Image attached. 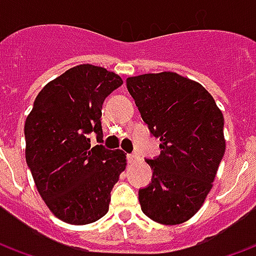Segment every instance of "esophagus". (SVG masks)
<instances>
[{"mask_svg":"<svg viewBox=\"0 0 256 256\" xmlns=\"http://www.w3.org/2000/svg\"><path fill=\"white\" fill-rule=\"evenodd\" d=\"M137 159H138V156L134 155V154H128V163H133V162H136V160H137Z\"/></svg>","mask_w":256,"mask_h":256,"instance_id":"1","label":"esophagus"}]
</instances>
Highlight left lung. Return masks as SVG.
Listing matches in <instances>:
<instances>
[{
  "label": "left lung",
  "mask_w": 256,
  "mask_h": 256,
  "mask_svg": "<svg viewBox=\"0 0 256 256\" xmlns=\"http://www.w3.org/2000/svg\"><path fill=\"white\" fill-rule=\"evenodd\" d=\"M128 93L160 155L146 159L152 182L138 190L141 210L162 225L190 220L212 188L225 154L224 115L207 90L176 72L126 79Z\"/></svg>",
  "instance_id": "left-lung-1"
}]
</instances>
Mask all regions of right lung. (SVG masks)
<instances>
[{
    "mask_svg": "<svg viewBox=\"0 0 256 256\" xmlns=\"http://www.w3.org/2000/svg\"><path fill=\"white\" fill-rule=\"evenodd\" d=\"M123 84L106 68L80 64L45 84L24 123L26 162L54 216L71 225L108 212L111 190L126 168V154L90 146L102 142V102Z\"/></svg>",
    "mask_w": 256,
    "mask_h": 256,
    "instance_id": "add662e5",
    "label": "right lung"
}]
</instances>
